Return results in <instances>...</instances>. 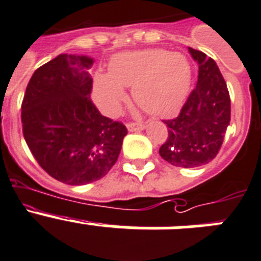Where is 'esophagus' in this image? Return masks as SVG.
I'll return each instance as SVG.
<instances>
[{"label":"esophagus","instance_id":"1","mask_svg":"<svg viewBox=\"0 0 261 261\" xmlns=\"http://www.w3.org/2000/svg\"><path fill=\"white\" fill-rule=\"evenodd\" d=\"M144 128V125L142 122H128L127 130L128 131H140Z\"/></svg>","mask_w":261,"mask_h":261}]
</instances>
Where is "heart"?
<instances>
[{
	"instance_id": "1",
	"label": "heart",
	"mask_w": 261,
	"mask_h": 261,
	"mask_svg": "<svg viewBox=\"0 0 261 261\" xmlns=\"http://www.w3.org/2000/svg\"><path fill=\"white\" fill-rule=\"evenodd\" d=\"M188 59L165 48L118 54L109 63V73H96L94 96L104 113L113 116L125 100L123 87H133L139 107L153 116L172 114L184 101L191 86Z\"/></svg>"
}]
</instances>
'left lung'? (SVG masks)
I'll list each match as a JSON object with an SVG mask.
<instances>
[{"label":"left lung","instance_id":"left-lung-1","mask_svg":"<svg viewBox=\"0 0 261 261\" xmlns=\"http://www.w3.org/2000/svg\"><path fill=\"white\" fill-rule=\"evenodd\" d=\"M198 63V81L177 117L164 119L169 136L160 155L184 169L206 165L216 157L230 122V96L215 60L189 47Z\"/></svg>","mask_w":261,"mask_h":261}]
</instances>
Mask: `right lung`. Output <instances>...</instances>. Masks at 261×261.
<instances>
[{
	"label": "right lung",
	"instance_id": "add662e5",
	"mask_svg": "<svg viewBox=\"0 0 261 261\" xmlns=\"http://www.w3.org/2000/svg\"><path fill=\"white\" fill-rule=\"evenodd\" d=\"M89 57L60 54L33 73L21 103L25 143L54 179L84 186L108 174L127 128L92 103Z\"/></svg>",
	"mask_w": 261,
	"mask_h": 261
}]
</instances>
